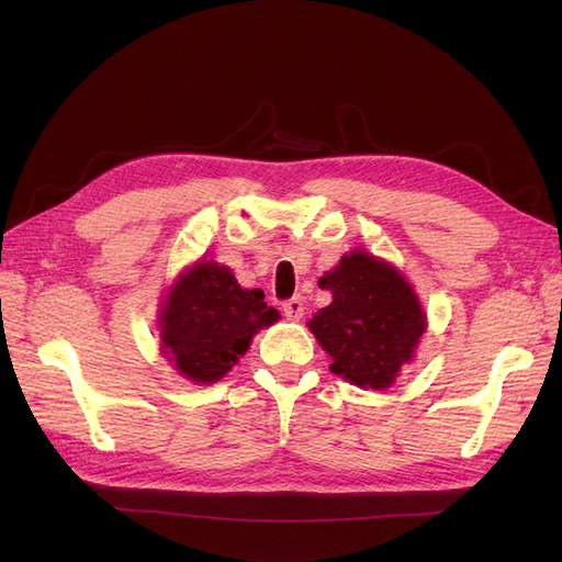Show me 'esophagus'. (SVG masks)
<instances>
[{"instance_id": "1", "label": "esophagus", "mask_w": 562, "mask_h": 562, "mask_svg": "<svg viewBox=\"0 0 562 562\" xmlns=\"http://www.w3.org/2000/svg\"><path fill=\"white\" fill-rule=\"evenodd\" d=\"M283 314L288 321H300L304 316V302L302 297H291L283 302Z\"/></svg>"}]
</instances>
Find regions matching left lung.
Returning a JSON list of instances; mask_svg holds the SVG:
<instances>
[{
	"label": "left lung",
	"mask_w": 562,
	"mask_h": 562,
	"mask_svg": "<svg viewBox=\"0 0 562 562\" xmlns=\"http://www.w3.org/2000/svg\"><path fill=\"white\" fill-rule=\"evenodd\" d=\"M318 283L330 288L333 302L310 321V330L333 356L330 370L359 386L386 389L427 328L413 288L394 267L361 250Z\"/></svg>",
	"instance_id": "1"
}]
</instances>
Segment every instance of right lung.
<instances>
[{
    "label": "right lung",
    "mask_w": 562,
    "mask_h": 562,
    "mask_svg": "<svg viewBox=\"0 0 562 562\" xmlns=\"http://www.w3.org/2000/svg\"><path fill=\"white\" fill-rule=\"evenodd\" d=\"M279 321L265 293L244 291L227 267L194 265L171 291L161 314L164 349L184 378L211 384L246 353L250 337Z\"/></svg>",
    "instance_id": "right-lung-1"
}]
</instances>
